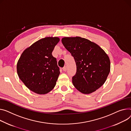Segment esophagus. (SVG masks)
Returning <instances> with one entry per match:
<instances>
[{
	"instance_id": "esophagus-1",
	"label": "esophagus",
	"mask_w": 131,
	"mask_h": 131,
	"mask_svg": "<svg viewBox=\"0 0 131 131\" xmlns=\"http://www.w3.org/2000/svg\"><path fill=\"white\" fill-rule=\"evenodd\" d=\"M63 70L64 71H67V66H64L63 68Z\"/></svg>"
}]
</instances>
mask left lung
<instances>
[{
	"label": "left lung",
	"mask_w": 131,
	"mask_h": 131,
	"mask_svg": "<svg viewBox=\"0 0 131 131\" xmlns=\"http://www.w3.org/2000/svg\"><path fill=\"white\" fill-rule=\"evenodd\" d=\"M62 42L76 64V73L72 77L75 88L85 94L99 89L110 72V60L105 52L96 43L80 37H64Z\"/></svg>",
	"instance_id": "obj_1"
}]
</instances>
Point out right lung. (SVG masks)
<instances>
[{"label":"right lung","mask_w":131,"mask_h":131,"mask_svg":"<svg viewBox=\"0 0 131 131\" xmlns=\"http://www.w3.org/2000/svg\"><path fill=\"white\" fill-rule=\"evenodd\" d=\"M59 41L57 37L39 39L23 51L17 62L19 78L34 93L47 94L56 85L59 68L51 53Z\"/></svg>","instance_id":"right-lung-1"}]
</instances>
